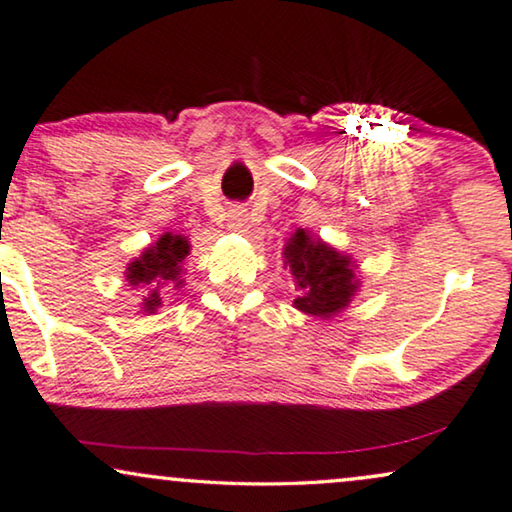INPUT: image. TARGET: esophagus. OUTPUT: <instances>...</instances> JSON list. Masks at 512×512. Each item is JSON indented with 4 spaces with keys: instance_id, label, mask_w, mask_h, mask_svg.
Instances as JSON below:
<instances>
[{
    "instance_id": "obj_1",
    "label": "esophagus",
    "mask_w": 512,
    "mask_h": 512,
    "mask_svg": "<svg viewBox=\"0 0 512 512\" xmlns=\"http://www.w3.org/2000/svg\"><path fill=\"white\" fill-rule=\"evenodd\" d=\"M227 227H229L231 231H248V227H250V215H248V210L241 208V206L231 208L229 215H227Z\"/></svg>"
}]
</instances>
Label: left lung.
Returning a JSON list of instances; mask_svg holds the SVG:
<instances>
[{
	"label": "left lung",
	"instance_id": "1",
	"mask_svg": "<svg viewBox=\"0 0 512 512\" xmlns=\"http://www.w3.org/2000/svg\"><path fill=\"white\" fill-rule=\"evenodd\" d=\"M283 257L299 290L295 309L302 313L327 320L344 311L358 292L353 257L342 255L306 229H297L288 238Z\"/></svg>",
	"mask_w": 512,
	"mask_h": 512
}]
</instances>
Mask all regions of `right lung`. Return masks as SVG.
Returning a JSON list of instances; mask_svg holds the SVG:
<instances>
[{"instance_id":"obj_1","label":"right lung","mask_w":512,"mask_h":512,"mask_svg":"<svg viewBox=\"0 0 512 512\" xmlns=\"http://www.w3.org/2000/svg\"><path fill=\"white\" fill-rule=\"evenodd\" d=\"M189 255V241L182 234H163L149 245L140 257L128 264L126 281L142 290V311L154 313L163 302V295L173 288H182V262Z\"/></svg>"}]
</instances>
